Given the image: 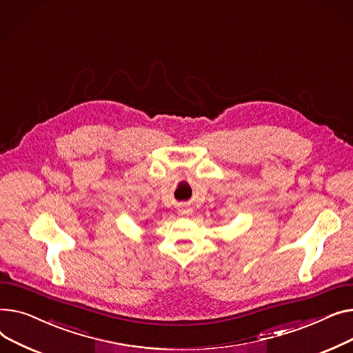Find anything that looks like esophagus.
<instances>
[{
    "instance_id": "obj_1",
    "label": "esophagus",
    "mask_w": 353,
    "mask_h": 353,
    "mask_svg": "<svg viewBox=\"0 0 353 353\" xmlns=\"http://www.w3.org/2000/svg\"><path fill=\"white\" fill-rule=\"evenodd\" d=\"M179 214H181V215H191V214H192V210H191V208H181V210H179Z\"/></svg>"
}]
</instances>
